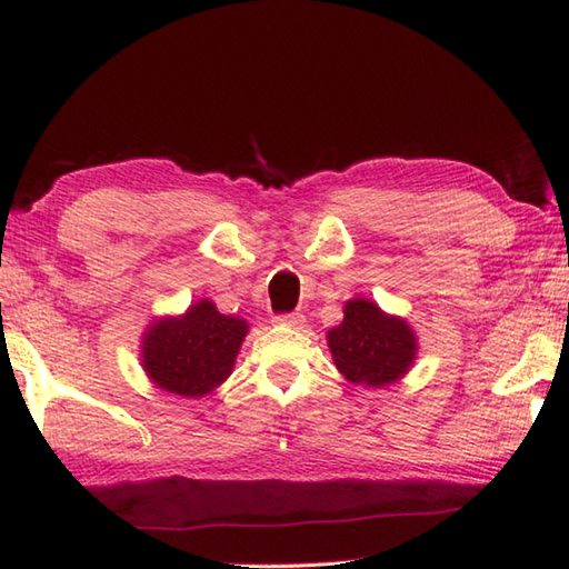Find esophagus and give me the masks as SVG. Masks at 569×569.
<instances>
[{
  "instance_id": "34e87169",
  "label": "esophagus",
  "mask_w": 569,
  "mask_h": 569,
  "mask_svg": "<svg viewBox=\"0 0 569 569\" xmlns=\"http://www.w3.org/2000/svg\"><path fill=\"white\" fill-rule=\"evenodd\" d=\"M273 322L283 325V328H303L306 316H300V312H283V316H276Z\"/></svg>"
}]
</instances>
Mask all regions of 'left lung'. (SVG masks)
Returning a JSON list of instances; mask_svg holds the SVG:
<instances>
[{"instance_id":"left-lung-1","label":"left lung","mask_w":569,"mask_h":569,"mask_svg":"<svg viewBox=\"0 0 569 569\" xmlns=\"http://www.w3.org/2000/svg\"><path fill=\"white\" fill-rule=\"evenodd\" d=\"M328 347L347 381L377 389L401 379L418 352L410 325L367 298L347 300L345 320L328 332Z\"/></svg>"}]
</instances>
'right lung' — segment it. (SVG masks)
<instances>
[{
    "label": "right lung",
    "instance_id": "right-lung-1",
    "mask_svg": "<svg viewBox=\"0 0 569 569\" xmlns=\"http://www.w3.org/2000/svg\"><path fill=\"white\" fill-rule=\"evenodd\" d=\"M247 332V320L222 316L202 298L180 318L156 320L143 332L141 367L159 389L200 398L232 373Z\"/></svg>",
    "mask_w": 569,
    "mask_h": 569
}]
</instances>
